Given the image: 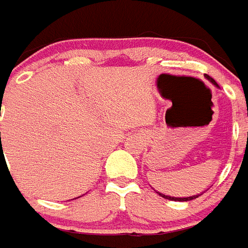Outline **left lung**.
Masks as SVG:
<instances>
[{"instance_id": "1", "label": "left lung", "mask_w": 248, "mask_h": 248, "mask_svg": "<svg viewBox=\"0 0 248 248\" xmlns=\"http://www.w3.org/2000/svg\"><path fill=\"white\" fill-rule=\"evenodd\" d=\"M208 78L213 82V84H214V85H217V82L214 81L212 78H209L208 76ZM159 194H160L161 197H164V199H168V200H172V201H190V200L197 199V197L200 196V194H196V196H192V197H183V199H181V197H170V196H166V194H161V193H159Z\"/></svg>"}]
</instances>
